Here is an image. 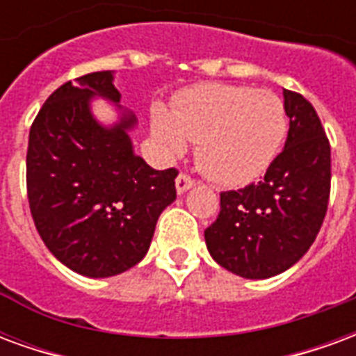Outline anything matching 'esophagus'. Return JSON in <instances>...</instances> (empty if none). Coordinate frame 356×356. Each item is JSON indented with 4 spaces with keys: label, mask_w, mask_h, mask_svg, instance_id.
<instances>
[{
    "label": "esophagus",
    "mask_w": 356,
    "mask_h": 356,
    "mask_svg": "<svg viewBox=\"0 0 356 356\" xmlns=\"http://www.w3.org/2000/svg\"><path fill=\"white\" fill-rule=\"evenodd\" d=\"M175 186H177V193L183 194L186 193L188 188H193L194 186V181L186 173H179L177 179H175Z\"/></svg>",
    "instance_id": "obj_1"
}]
</instances>
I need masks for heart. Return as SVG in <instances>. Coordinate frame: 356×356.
<instances>
[{
    "mask_svg": "<svg viewBox=\"0 0 356 356\" xmlns=\"http://www.w3.org/2000/svg\"><path fill=\"white\" fill-rule=\"evenodd\" d=\"M156 140L168 156L196 143L202 171L221 186H242L261 177L280 152L288 118L270 91L204 83L177 97L173 108L156 106L150 118Z\"/></svg>",
    "mask_w": 356,
    "mask_h": 356,
    "instance_id": "obj_1",
    "label": "heart"
}]
</instances>
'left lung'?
Returning <instances> with one entry per match:
<instances>
[{
	"label": "left lung",
	"mask_w": 356,
	"mask_h": 356,
	"mask_svg": "<svg viewBox=\"0 0 356 356\" xmlns=\"http://www.w3.org/2000/svg\"><path fill=\"white\" fill-rule=\"evenodd\" d=\"M290 129L259 183L221 193V211L204 231L211 257L250 280L288 270L307 254L328 209L330 143L313 104L284 89Z\"/></svg>",
	"instance_id": "obj_1"
}]
</instances>
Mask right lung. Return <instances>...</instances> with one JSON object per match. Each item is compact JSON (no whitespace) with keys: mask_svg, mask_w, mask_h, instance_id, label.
Instances as JSON below:
<instances>
[{"mask_svg":"<svg viewBox=\"0 0 356 356\" xmlns=\"http://www.w3.org/2000/svg\"><path fill=\"white\" fill-rule=\"evenodd\" d=\"M114 102L116 124L102 126L90 99ZM114 72L86 74L49 95L30 127L26 188L35 229L58 261L106 278L147 255L156 221L177 198V170H152L133 152L137 118L120 106Z\"/></svg>","mask_w":356,"mask_h":356,"instance_id":"add662e5","label":"right lung"}]
</instances>
